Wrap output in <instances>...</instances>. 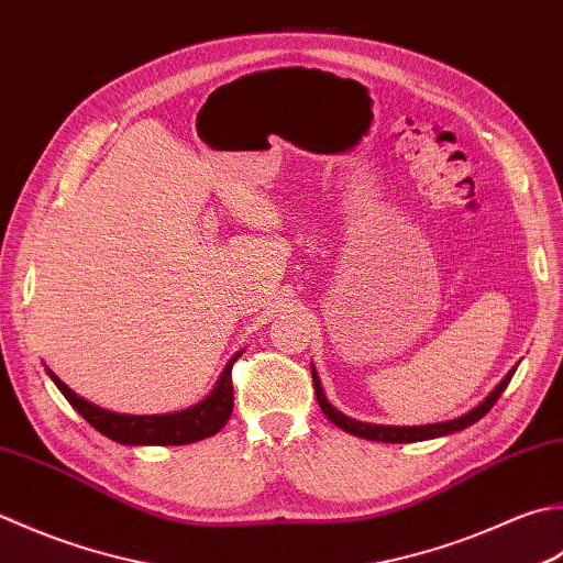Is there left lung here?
I'll list each match as a JSON object with an SVG mask.
<instances>
[{
  "label": "left lung",
  "mask_w": 563,
  "mask_h": 563,
  "mask_svg": "<svg viewBox=\"0 0 563 563\" xmlns=\"http://www.w3.org/2000/svg\"><path fill=\"white\" fill-rule=\"evenodd\" d=\"M515 376V368L508 373L500 380L498 388H495L486 400H483L478 407H473V410L464 417H459V420H451V422H439V424H422V427H380V424H363L351 420V417L341 415L339 410H334L332 405L327 402L324 398V390H322V383H319L317 373L312 368V383H314V395H317V402L322 407V412L332 420L339 429H344V432L361 437V439H371V442H388V444H410V442H424V439H434V437H444L451 432H461V429L471 427L473 422H478L483 415L490 412V407L498 402V398L503 395V390L508 388V383Z\"/></svg>",
  "instance_id": "left-lung-1"
}]
</instances>
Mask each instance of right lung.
<instances>
[{"mask_svg": "<svg viewBox=\"0 0 563 563\" xmlns=\"http://www.w3.org/2000/svg\"><path fill=\"white\" fill-rule=\"evenodd\" d=\"M241 354H236L227 363L222 378L217 380L214 390L209 398L200 405L190 407V410L173 412V415H151V417H131V415H117L99 410L97 405L87 402L65 385L53 371L48 376L58 385V390L65 395L77 412H80L87 422H90L97 432L114 439L119 444H158V446H178V444H192L217 434L219 429L227 424L234 410V383H231V368Z\"/></svg>", "mask_w": 563, "mask_h": 563, "instance_id": "right-lung-1", "label": "right lung"}]
</instances>
